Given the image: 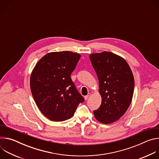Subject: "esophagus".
I'll return each mask as SVG.
<instances>
[{"instance_id": "34e87169", "label": "esophagus", "mask_w": 159, "mask_h": 159, "mask_svg": "<svg viewBox=\"0 0 159 159\" xmlns=\"http://www.w3.org/2000/svg\"><path fill=\"white\" fill-rule=\"evenodd\" d=\"M90 93H88V94L84 97L85 99V100H87V99L90 97Z\"/></svg>"}]
</instances>
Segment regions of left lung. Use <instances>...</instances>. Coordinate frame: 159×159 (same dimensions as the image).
Masks as SVG:
<instances>
[{"mask_svg":"<svg viewBox=\"0 0 159 159\" xmlns=\"http://www.w3.org/2000/svg\"><path fill=\"white\" fill-rule=\"evenodd\" d=\"M89 58L98 77L102 98L100 107L94 111V116L103 124L112 123L125 114L132 101V71L123 58L111 52L93 53Z\"/></svg>","mask_w":159,"mask_h":159,"instance_id":"left-lung-1","label":"left lung"}]
</instances>
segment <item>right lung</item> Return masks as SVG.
Listing matches in <instances>:
<instances>
[{"label": "right lung", "mask_w": 159, "mask_h": 159, "mask_svg": "<svg viewBox=\"0 0 159 159\" xmlns=\"http://www.w3.org/2000/svg\"><path fill=\"white\" fill-rule=\"evenodd\" d=\"M80 58V54L71 52H51L43 57L32 71V95L43 115L51 121L69 120L84 101L70 77Z\"/></svg>", "instance_id": "right-lung-1"}]
</instances>
